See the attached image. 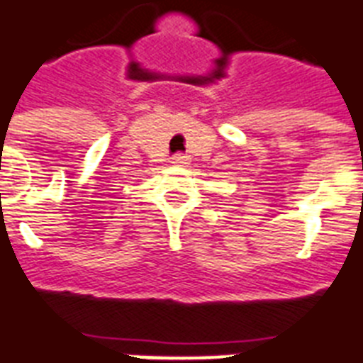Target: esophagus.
<instances>
[{
    "mask_svg": "<svg viewBox=\"0 0 363 363\" xmlns=\"http://www.w3.org/2000/svg\"><path fill=\"white\" fill-rule=\"evenodd\" d=\"M171 164L182 165V167H184V165L188 164V156H184V154H175V156L171 158Z\"/></svg>",
    "mask_w": 363,
    "mask_h": 363,
    "instance_id": "esophagus-1",
    "label": "esophagus"
}]
</instances>
